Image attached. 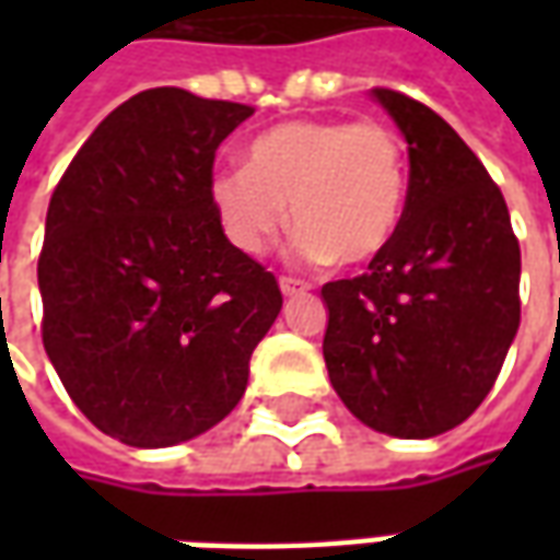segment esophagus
I'll return each mask as SVG.
<instances>
[{
    "label": "esophagus",
    "mask_w": 560,
    "mask_h": 560,
    "mask_svg": "<svg viewBox=\"0 0 560 560\" xmlns=\"http://www.w3.org/2000/svg\"><path fill=\"white\" fill-rule=\"evenodd\" d=\"M279 288H281V293H284V296H296V293L308 291V284H305V281H300V279H293V276H281Z\"/></svg>",
    "instance_id": "34e87169"
}]
</instances>
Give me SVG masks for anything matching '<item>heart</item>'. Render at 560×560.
Here are the masks:
<instances>
[{
	"instance_id": "1",
	"label": "heart",
	"mask_w": 560,
	"mask_h": 560,
	"mask_svg": "<svg viewBox=\"0 0 560 560\" xmlns=\"http://www.w3.org/2000/svg\"><path fill=\"white\" fill-rule=\"evenodd\" d=\"M408 147L393 126L291 119L248 143L245 167L212 176V207L240 252L260 255L300 228L308 264L357 267L375 260L399 231L408 200Z\"/></svg>"
}]
</instances>
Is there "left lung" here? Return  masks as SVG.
I'll return each mask as SVG.
<instances>
[{
  "label": "left lung",
  "mask_w": 560,
  "mask_h": 560,
  "mask_svg": "<svg viewBox=\"0 0 560 560\" xmlns=\"http://www.w3.org/2000/svg\"><path fill=\"white\" fill-rule=\"evenodd\" d=\"M372 95L408 140V200L369 272L320 288L324 360L357 420L434 438L480 408L504 365L522 255L504 195L468 143L411 95Z\"/></svg>",
  "instance_id": "left-lung-1"
}]
</instances>
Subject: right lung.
I'll return each instance as SVG.
<instances>
[{
	"label": "right lung",
	"instance_id": "obj_1",
	"mask_svg": "<svg viewBox=\"0 0 560 560\" xmlns=\"http://www.w3.org/2000/svg\"><path fill=\"white\" fill-rule=\"evenodd\" d=\"M252 114L176 86L138 92L50 197L44 351L86 420L128 446L224 420L281 312L276 276L231 245L209 195L215 149Z\"/></svg>",
	"mask_w": 560,
	"mask_h": 560
}]
</instances>
